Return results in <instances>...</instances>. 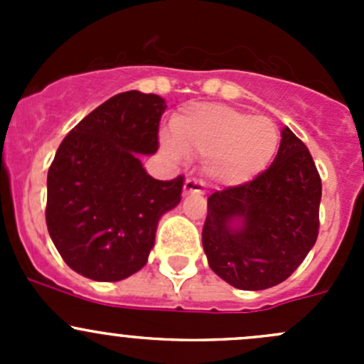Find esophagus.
Wrapping results in <instances>:
<instances>
[{
  "label": "esophagus",
  "mask_w": 364,
  "mask_h": 364,
  "mask_svg": "<svg viewBox=\"0 0 364 364\" xmlns=\"http://www.w3.org/2000/svg\"><path fill=\"white\" fill-rule=\"evenodd\" d=\"M183 192H185V196H192V193H196V196H203L204 193V183L200 181V179H186L185 181V186H183Z\"/></svg>",
  "instance_id": "34e87169"
}]
</instances>
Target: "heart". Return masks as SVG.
Listing matches in <instances>:
<instances>
[{"mask_svg": "<svg viewBox=\"0 0 364 364\" xmlns=\"http://www.w3.org/2000/svg\"><path fill=\"white\" fill-rule=\"evenodd\" d=\"M172 137L161 144L171 155L204 156V171L225 186L250 183L269 165L280 144L278 127L223 104H193L176 114Z\"/></svg>", "mask_w": 364, "mask_h": 364, "instance_id": "heart-1", "label": "heart"}]
</instances>
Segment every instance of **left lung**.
Returning a JSON list of instances; mask_svg holds the SVG:
<instances>
[{
  "label": "left lung",
  "mask_w": 364,
  "mask_h": 364,
  "mask_svg": "<svg viewBox=\"0 0 364 364\" xmlns=\"http://www.w3.org/2000/svg\"><path fill=\"white\" fill-rule=\"evenodd\" d=\"M321 196L310 151L285 127L262 174L208 197L203 247L209 267L241 291L287 280L317 241Z\"/></svg>",
  "instance_id": "obj_1"
}]
</instances>
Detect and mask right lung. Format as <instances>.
I'll use <instances>...</instances> for the list:
<instances>
[{
  "instance_id": "1",
  "label": "right lung",
  "mask_w": 364,
  "mask_h": 364,
  "mask_svg": "<svg viewBox=\"0 0 364 364\" xmlns=\"http://www.w3.org/2000/svg\"><path fill=\"white\" fill-rule=\"evenodd\" d=\"M165 109L159 95L119 93L75 124L58 148L47 174L46 222L75 273L119 282L148 262L161 215L179 204L185 181H159L139 159L159 149Z\"/></svg>"
}]
</instances>
